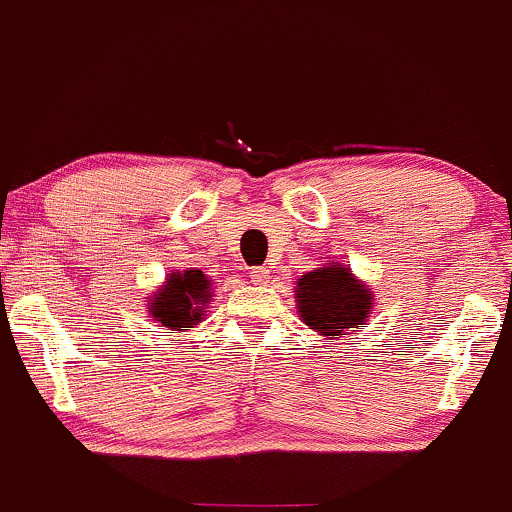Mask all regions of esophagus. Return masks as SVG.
Returning a JSON list of instances; mask_svg holds the SVG:
<instances>
[{
    "label": "esophagus",
    "instance_id": "34e87169",
    "mask_svg": "<svg viewBox=\"0 0 512 512\" xmlns=\"http://www.w3.org/2000/svg\"><path fill=\"white\" fill-rule=\"evenodd\" d=\"M252 284H267L269 282V269L267 267H255L250 269Z\"/></svg>",
    "mask_w": 512,
    "mask_h": 512
}]
</instances>
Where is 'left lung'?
Wrapping results in <instances>:
<instances>
[{"instance_id":"left-lung-1","label":"left lung","mask_w":512,"mask_h":512,"mask_svg":"<svg viewBox=\"0 0 512 512\" xmlns=\"http://www.w3.org/2000/svg\"><path fill=\"white\" fill-rule=\"evenodd\" d=\"M299 318L328 345L367 328L374 291L342 262H325L301 274L294 286Z\"/></svg>"}]
</instances>
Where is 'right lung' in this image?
Here are the masks:
<instances>
[{"instance_id":"1","label":"right lung","mask_w":512,"mask_h":512,"mask_svg":"<svg viewBox=\"0 0 512 512\" xmlns=\"http://www.w3.org/2000/svg\"><path fill=\"white\" fill-rule=\"evenodd\" d=\"M213 282L201 269H172L153 294L148 296V316L165 330L196 328L209 311Z\"/></svg>"}]
</instances>
